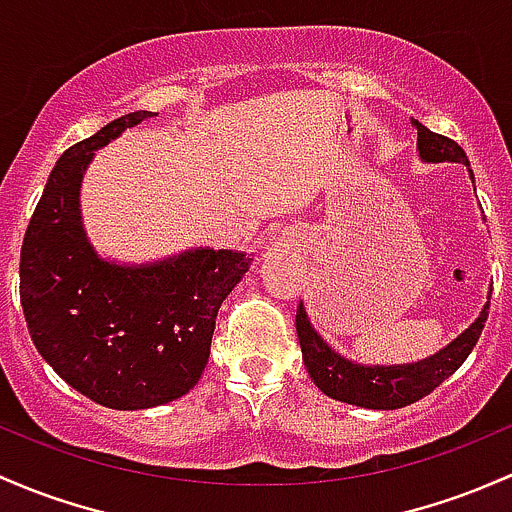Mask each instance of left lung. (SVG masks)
<instances>
[{
	"label": "left lung",
	"mask_w": 512,
	"mask_h": 512,
	"mask_svg": "<svg viewBox=\"0 0 512 512\" xmlns=\"http://www.w3.org/2000/svg\"><path fill=\"white\" fill-rule=\"evenodd\" d=\"M412 127L417 129L419 159L427 161V164H441V161L464 164L473 181V171L469 159H466V152L454 139L441 137V134L432 132V129H427L417 120H412ZM491 292L493 289H488V301L483 304L481 314L476 316V321L464 333H459L454 341L446 343L441 351L429 355V358L400 365H363L343 358L311 326L304 301H299L297 336L301 358H304V365L314 385L324 395L333 397V400L365 407V410H400V407H407L427 397L434 387H439L449 375H454L461 368V363L469 358L483 326H486Z\"/></svg>",
	"instance_id": "1"
}]
</instances>
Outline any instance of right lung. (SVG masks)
Wrapping results in <instances>:
<instances>
[{
	"mask_svg": "<svg viewBox=\"0 0 512 512\" xmlns=\"http://www.w3.org/2000/svg\"><path fill=\"white\" fill-rule=\"evenodd\" d=\"M152 117L129 112L63 152L21 245V309L36 351L73 390L110 410H149L193 390L220 304L252 262L213 247L147 265L98 255L80 213L83 176L98 149Z\"/></svg>",
	"mask_w": 512,
	"mask_h": 512,
	"instance_id": "1",
	"label": "right lung"
}]
</instances>
